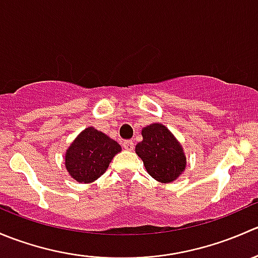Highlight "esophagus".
<instances>
[{
	"label": "esophagus",
	"mask_w": 258,
	"mask_h": 258,
	"mask_svg": "<svg viewBox=\"0 0 258 258\" xmlns=\"http://www.w3.org/2000/svg\"><path fill=\"white\" fill-rule=\"evenodd\" d=\"M122 146H123L124 150H127V151H132V150H134V142H132L131 140H126V141H123V144H122Z\"/></svg>",
	"instance_id": "1"
}]
</instances>
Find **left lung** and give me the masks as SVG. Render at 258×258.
<instances>
[{"label":"left lung","mask_w":258,"mask_h":258,"mask_svg":"<svg viewBox=\"0 0 258 258\" xmlns=\"http://www.w3.org/2000/svg\"><path fill=\"white\" fill-rule=\"evenodd\" d=\"M142 140L136 153L144 161L148 175L158 182H173L186 168L183 148L170 130L161 123L142 128Z\"/></svg>","instance_id":"8db88e82"}]
</instances>
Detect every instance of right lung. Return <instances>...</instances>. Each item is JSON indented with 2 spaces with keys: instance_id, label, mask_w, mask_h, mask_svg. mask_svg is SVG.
Listing matches in <instances>:
<instances>
[{
  "instance_id": "1",
  "label": "right lung",
  "mask_w": 258,
  "mask_h": 258,
  "mask_svg": "<svg viewBox=\"0 0 258 258\" xmlns=\"http://www.w3.org/2000/svg\"><path fill=\"white\" fill-rule=\"evenodd\" d=\"M121 146L95 127H87L67 148L64 166L80 183H91L106 172Z\"/></svg>"
}]
</instances>
